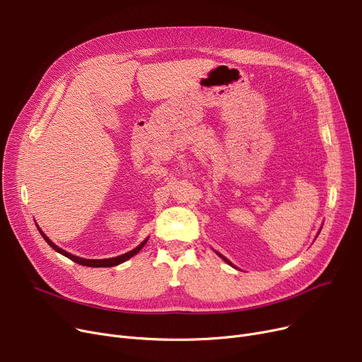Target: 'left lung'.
Returning <instances> with one entry per match:
<instances>
[{
    "label": "left lung",
    "instance_id": "obj_1",
    "mask_svg": "<svg viewBox=\"0 0 362 362\" xmlns=\"http://www.w3.org/2000/svg\"><path fill=\"white\" fill-rule=\"evenodd\" d=\"M218 255H220V253H218ZM220 256H221V257H223V259H224V260H226V262H227V263H230V264H231V262H230V260H227V259H226V257H224V256H223V255H220Z\"/></svg>",
    "mask_w": 362,
    "mask_h": 362
}]
</instances>
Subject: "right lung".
<instances>
[{
    "instance_id": "1",
    "label": "right lung",
    "mask_w": 362,
    "mask_h": 362,
    "mask_svg": "<svg viewBox=\"0 0 362 362\" xmlns=\"http://www.w3.org/2000/svg\"><path fill=\"white\" fill-rule=\"evenodd\" d=\"M37 230H39V233L42 234V237L45 238V242L49 245L54 250H57L58 253H61V255H64V256H66L68 259H71L72 262H76V263H78V264H83V267H91V268H109V267H116V264H119V263H122V262H125V260H128L129 257H132L134 255H136L142 247H144V245L147 243V240H144V242L138 246V247H135L134 250H131V252H128V253H125V255H120V256H116V257H110V259H83V257H78V256H74V255H71V253H68V252H65V250H62V249H59L58 246H55L49 238H47L43 233H42V230L37 227Z\"/></svg>"
}]
</instances>
